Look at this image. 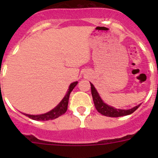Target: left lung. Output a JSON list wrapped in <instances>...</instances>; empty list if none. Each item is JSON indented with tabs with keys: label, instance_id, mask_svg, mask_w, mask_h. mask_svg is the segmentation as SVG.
<instances>
[{
	"label": "left lung",
	"instance_id": "obj_1",
	"mask_svg": "<svg viewBox=\"0 0 158 158\" xmlns=\"http://www.w3.org/2000/svg\"><path fill=\"white\" fill-rule=\"evenodd\" d=\"M91 84V92H92V98H93L94 105H95V107L97 111L99 113H101L102 114L105 116H108V117H121V116H125L128 115V114H131L134 112V111H136L137 109L139 108V106H141V104L138 105V106H135V107L132 108L131 109H115L114 107H111V106H108L107 104L104 102L102 100L101 97L98 95V92L95 89V86Z\"/></svg>",
	"mask_w": 158,
	"mask_h": 158
}]
</instances>
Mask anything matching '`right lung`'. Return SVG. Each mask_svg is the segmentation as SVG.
<instances>
[{
	"label": "right lung",
	"mask_w": 158,
	"mask_h": 158,
	"mask_svg": "<svg viewBox=\"0 0 158 158\" xmlns=\"http://www.w3.org/2000/svg\"><path fill=\"white\" fill-rule=\"evenodd\" d=\"M78 82H74L73 83L70 84L69 89H68L67 92H66V95L64 96V98L62 99V101L54 108L53 109H52L51 111H49V112L45 113V114H36V115H33V114H24L26 116H27L30 118L33 119V120H36V121H48V120H52V119H55L56 118L60 117L62 114H64L65 112L67 110L68 107V103H69V95L71 93V92L73 91V89L75 88L76 85H77Z\"/></svg>",
	"instance_id": "add662e5"
}]
</instances>
